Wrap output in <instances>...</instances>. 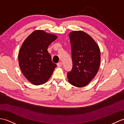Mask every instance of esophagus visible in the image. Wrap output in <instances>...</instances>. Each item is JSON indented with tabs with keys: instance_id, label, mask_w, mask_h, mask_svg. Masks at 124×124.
Listing matches in <instances>:
<instances>
[{
	"instance_id": "obj_1",
	"label": "esophagus",
	"mask_w": 124,
	"mask_h": 124,
	"mask_svg": "<svg viewBox=\"0 0 124 124\" xmlns=\"http://www.w3.org/2000/svg\"><path fill=\"white\" fill-rule=\"evenodd\" d=\"M57 67H61L62 66V63L61 62H59V63L57 64Z\"/></svg>"
}]
</instances>
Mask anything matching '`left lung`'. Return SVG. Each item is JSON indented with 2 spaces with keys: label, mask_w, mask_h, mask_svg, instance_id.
<instances>
[{
  "label": "left lung",
  "mask_w": 124,
  "mask_h": 124,
  "mask_svg": "<svg viewBox=\"0 0 124 124\" xmlns=\"http://www.w3.org/2000/svg\"><path fill=\"white\" fill-rule=\"evenodd\" d=\"M73 67L68 81L74 87H85L96 76L100 64V51L91 36L82 31L69 33Z\"/></svg>",
  "instance_id": "obj_1"
}]
</instances>
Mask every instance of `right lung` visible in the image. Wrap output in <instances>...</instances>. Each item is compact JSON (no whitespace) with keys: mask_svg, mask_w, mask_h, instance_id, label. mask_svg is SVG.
I'll return each mask as SVG.
<instances>
[{"mask_svg":"<svg viewBox=\"0 0 124 124\" xmlns=\"http://www.w3.org/2000/svg\"><path fill=\"white\" fill-rule=\"evenodd\" d=\"M57 38L54 34L36 30L23 43L18 53L19 65L26 78L32 84L38 85L46 82L56 67L47 48Z\"/></svg>","mask_w":124,"mask_h":124,"instance_id":"right-lung-1","label":"right lung"}]
</instances>
